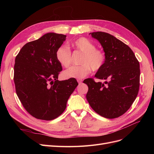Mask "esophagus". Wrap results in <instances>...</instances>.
Wrapping results in <instances>:
<instances>
[{"instance_id": "1", "label": "esophagus", "mask_w": 154, "mask_h": 154, "mask_svg": "<svg viewBox=\"0 0 154 154\" xmlns=\"http://www.w3.org/2000/svg\"><path fill=\"white\" fill-rule=\"evenodd\" d=\"M77 82H78L79 84H81V83H82V79H78Z\"/></svg>"}]
</instances>
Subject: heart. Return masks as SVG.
Segmentation results:
<instances>
[{"label":"heart","instance_id":"b5f03b06","mask_svg":"<svg viewBox=\"0 0 154 154\" xmlns=\"http://www.w3.org/2000/svg\"><path fill=\"white\" fill-rule=\"evenodd\" d=\"M71 46L76 51L82 53L79 66H72L63 73L65 78L80 79L87 76L91 70L97 71L103 67L105 55L103 51L96 48L95 45L89 40L81 37L74 40ZM56 58L58 62L64 67H68L71 63V51L66 45H61L56 51Z\"/></svg>","mask_w":154,"mask_h":154}]
</instances>
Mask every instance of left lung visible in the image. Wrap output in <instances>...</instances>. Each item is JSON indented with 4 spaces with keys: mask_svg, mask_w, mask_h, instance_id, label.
<instances>
[{
    "mask_svg": "<svg viewBox=\"0 0 154 154\" xmlns=\"http://www.w3.org/2000/svg\"><path fill=\"white\" fill-rule=\"evenodd\" d=\"M103 48L105 62L95 74L96 82L87 78L86 97L97 114L109 119L118 118L131 106L137 96L140 80L139 63L132 50L123 42L105 32H91Z\"/></svg>",
    "mask_w": 154,
    "mask_h": 154,
    "instance_id": "1",
    "label": "left lung"
}]
</instances>
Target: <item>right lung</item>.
<instances>
[{
    "label": "right lung",
    "mask_w": 154,
    "mask_h": 154,
    "mask_svg": "<svg viewBox=\"0 0 154 154\" xmlns=\"http://www.w3.org/2000/svg\"><path fill=\"white\" fill-rule=\"evenodd\" d=\"M66 38L62 34L46 33L26 44L15 58L17 94L27 112L36 119L49 121L58 118L78 85L75 78L58 80L62 67L55 54Z\"/></svg>",
    "instance_id": "add662e5"
}]
</instances>
